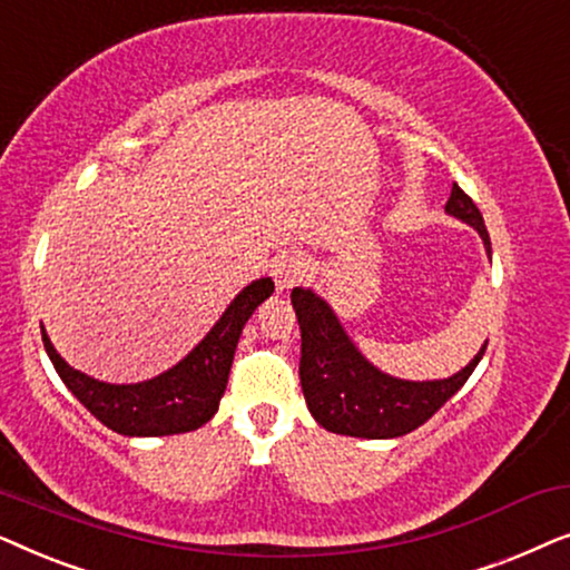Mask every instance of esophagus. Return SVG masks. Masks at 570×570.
I'll return each instance as SVG.
<instances>
[{"mask_svg":"<svg viewBox=\"0 0 570 570\" xmlns=\"http://www.w3.org/2000/svg\"><path fill=\"white\" fill-rule=\"evenodd\" d=\"M308 272V264L303 259L301 254H279L275 264H272V277H275L277 283V291H291L295 283H301L303 277H306Z\"/></svg>","mask_w":570,"mask_h":570,"instance_id":"34e87169","label":"esophagus"}]
</instances>
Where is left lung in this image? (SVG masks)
I'll return each mask as SVG.
<instances>
[{
  "mask_svg": "<svg viewBox=\"0 0 570 570\" xmlns=\"http://www.w3.org/2000/svg\"><path fill=\"white\" fill-rule=\"evenodd\" d=\"M446 213L472 225L490 254V236L480 209L454 184ZM301 324V389L308 412L326 431L355 439H400L431 420L478 368L485 345L470 365L449 379L404 381L381 373L361 355L330 303L314 291L295 287L291 293Z\"/></svg>",
  "mask_w": 570,
  "mask_h": 570,
  "instance_id": "left-lung-1",
  "label": "left lung"
}]
</instances>
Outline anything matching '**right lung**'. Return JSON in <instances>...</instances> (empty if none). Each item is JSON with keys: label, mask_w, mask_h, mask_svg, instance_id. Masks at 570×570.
Segmentation results:
<instances>
[{"label": "right lung", "mask_w": 570, "mask_h": 570, "mask_svg": "<svg viewBox=\"0 0 570 570\" xmlns=\"http://www.w3.org/2000/svg\"><path fill=\"white\" fill-rule=\"evenodd\" d=\"M275 293L269 277L246 285L207 337L184 361L160 376L139 384H106L77 371L53 350L49 334L41 326L43 347L65 386L96 415L100 423L121 435H174L197 431L220 407V396L228 386V373L236 355L238 337L259 303Z\"/></svg>", "instance_id": "obj_1"}]
</instances>
